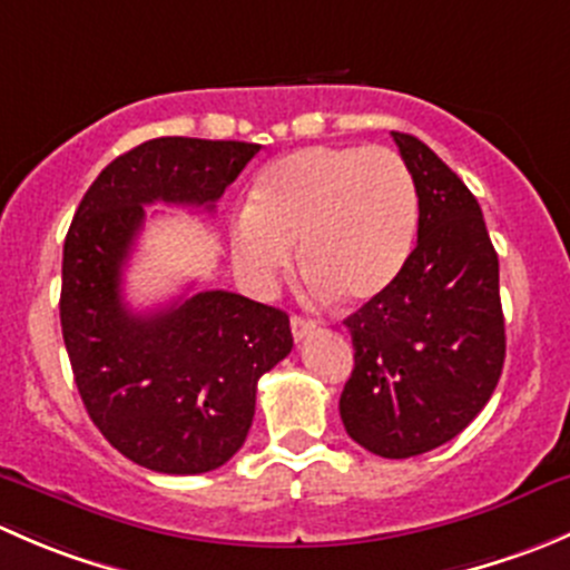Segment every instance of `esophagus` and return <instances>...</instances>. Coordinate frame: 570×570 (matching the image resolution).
I'll return each instance as SVG.
<instances>
[{
	"instance_id": "esophagus-1",
	"label": "esophagus",
	"mask_w": 570,
	"mask_h": 570,
	"mask_svg": "<svg viewBox=\"0 0 570 570\" xmlns=\"http://www.w3.org/2000/svg\"><path fill=\"white\" fill-rule=\"evenodd\" d=\"M289 325H292V336H295V342H303V338L314 331V322L301 317V314H292Z\"/></svg>"
}]
</instances>
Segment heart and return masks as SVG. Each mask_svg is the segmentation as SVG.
<instances>
[{
    "label": "heart",
    "mask_w": 570,
    "mask_h": 570,
    "mask_svg": "<svg viewBox=\"0 0 570 570\" xmlns=\"http://www.w3.org/2000/svg\"><path fill=\"white\" fill-rule=\"evenodd\" d=\"M419 198L400 154L383 146H312L264 168L237 217L232 253L258 289L295 262L317 297L366 303L386 292L407 264Z\"/></svg>",
    "instance_id": "1"
}]
</instances>
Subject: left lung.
<instances>
[{
	"label": "left lung",
	"mask_w": 570,
	"mask_h": 570,
	"mask_svg": "<svg viewBox=\"0 0 570 570\" xmlns=\"http://www.w3.org/2000/svg\"><path fill=\"white\" fill-rule=\"evenodd\" d=\"M419 198L416 248L344 320L355 366L338 413L355 444L413 458L469 428L504 364L499 256L469 187L419 137L392 131Z\"/></svg>",
	"instance_id": "8db88e82"
}]
</instances>
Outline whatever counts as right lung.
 I'll list each match as a JSON object with an SVG mask.
<instances>
[{"label":"right lung","mask_w":570,"mask_h":570,"mask_svg":"<svg viewBox=\"0 0 570 570\" xmlns=\"http://www.w3.org/2000/svg\"><path fill=\"white\" fill-rule=\"evenodd\" d=\"M256 142L157 137L101 170L62 245L60 325L88 416L129 461L163 474L220 469L245 444L256 383L292 350L286 312L223 289L135 314L126 258L148 204L215 209Z\"/></svg>","instance_id":"1"}]
</instances>
